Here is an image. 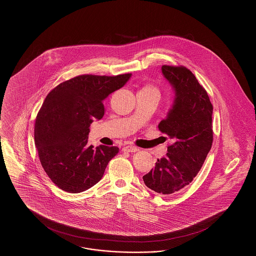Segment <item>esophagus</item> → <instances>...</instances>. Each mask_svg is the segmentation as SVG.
Segmentation results:
<instances>
[{
  "instance_id": "obj_1",
  "label": "esophagus",
  "mask_w": 256,
  "mask_h": 256,
  "mask_svg": "<svg viewBox=\"0 0 256 256\" xmlns=\"http://www.w3.org/2000/svg\"><path fill=\"white\" fill-rule=\"evenodd\" d=\"M123 151H124V152H130V153H133V152L139 151V148H136V146H126L124 148H123Z\"/></svg>"
}]
</instances>
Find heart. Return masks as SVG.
<instances>
[{
  "mask_svg": "<svg viewBox=\"0 0 256 256\" xmlns=\"http://www.w3.org/2000/svg\"><path fill=\"white\" fill-rule=\"evenodd\" d=\"M148 88H150V87H148Z\"/></svg>",
  "mask_w": 256,
  "mask_h": 256,
  "instance_id": "1",
  "label": "heart"
}]
</instances>
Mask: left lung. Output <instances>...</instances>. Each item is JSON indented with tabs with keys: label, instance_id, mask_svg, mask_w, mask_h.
I'll list each match as a JSON object with an SVG mask.
<instances>
[{
	"label": "left lung",
	"instance_id": "left-lung-1",
	"mask_svg": "<svg viewBox=\"0 0 256 256\" xmlns=\"http://www.w3.org/2000/svg\"><path fill=\"white\" fill-rule=\"evenodd\" d=\"M162 72L174 98L158 128L172 140V144L142 179L152 190L168 195L188 186L204 162L213 142V106L190 70L162 66Z\"/></svg>",
	"mask_w": 256,
	"mask_h": 256
}]
</instances>
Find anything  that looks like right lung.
Returning a JSON list of instances; mask_svg holds the SVG:
<instances>
[{
  "label": "right lung",
  "mask_w": 256,
  "mask_h": 256,
  "mask_svg": "<svg viewBox=\"0 0 256 256\" xmlns=\"http://www.w3.org/2000/svg\"><path fill=\"white\" fill-rule=\"evenodd\" d=\"M132 75H80L46 96L36 119L34 142L42 167L62 190L78 194L92 188L119 152L116 146H88L89 128L104 116L103 101Z\"/></svg>",
  "instance_id": "obj_1"
}]
</instances>
